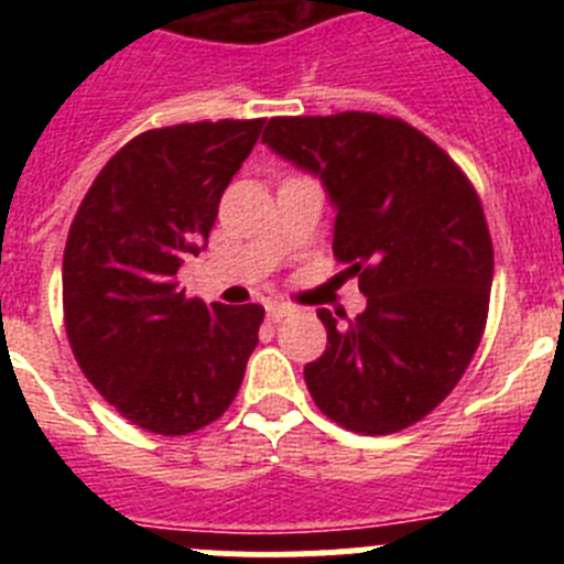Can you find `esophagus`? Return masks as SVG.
I'll return each instance as SVG.
<instances>
[{"label": "esophagus", "mask_w": 564, "mask_h": 564, "mask_svg": "<svg viewBox=\"0 0 564 564\" xmlns=\"http://www.w3.org/2000/svg\"><path fill=\"white\" fill-rule=\"evenodd\" d=\"M268 311V322H279V318H285L288 313H293L291 305H282V302H271V305L265 307Z\"/></svg>", "instance_id": "esophagus-1"}]
</instances>
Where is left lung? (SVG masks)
<instances>
[{
	"label": "left lung",
	"instance_id": "1",
	"mask_svg": "<svg viewBox=\"0 0 564 564\" xmlns=\"http://www.w3.org/2000/svg\"><path fill=\"white\" fill-rule=\"evenodd\" d=\"M262 143L318 174L336 206L333 253L367 311L327 327L305 367L313 401L358 435H392L457 387L486 330L495 248L480 197L435 141L376 112L271 118Z\"/></svg>",
	"mask_w": 564,
	"mask_h": 564
}]
</instances>
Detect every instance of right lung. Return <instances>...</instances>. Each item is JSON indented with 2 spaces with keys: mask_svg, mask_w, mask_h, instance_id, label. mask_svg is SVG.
Instances as JSON below:
<instances>
[{
  "mask_svg": "<svg viewBox=\"0 0 564 564\" xmlns=\"http://www.w3.org/2000/svg\"><path fill=\"white\" fill-rule=\"evenodd\" d=\"M265 118L174 123L121 147L84 194L64 246L69 347L129 423L188 435L223 415L246 376L262 305L188 299L177 271L200 253L223 192Z\"/></svg>",
  "mask_w": 564,
  "mask_h": 564,
  "instance_id": "obj_1",
  "label": "right lung"
}]
</instances>
